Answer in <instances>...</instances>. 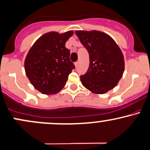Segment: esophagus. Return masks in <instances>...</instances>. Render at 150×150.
<instances>
[{
	"label": "esophagus",
	"instance_id": "esophagus-1",
	"mask_svg": "<svg viewBox=\"0 0 150 150\" xmlns=\"http://www.w3.org/2000/svg\"><path fill=\"white\" fill-rule=\"evenodd\" d=\"M78 65H79V62H75V67H76V68L78 67Z\"/></svg>",
	"mask_w": 150,
	"mask_h": 150
}]
</instances>
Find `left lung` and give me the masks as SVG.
Returning a JSON list of instances; mask_svg holds the SVG:
<instances>
[{
    "label": "left lung",
    "instance_id": "8db88e82",
    "mask_svg": "<svg viewBox=\"0 0 150 150\" xmlns=\"http://www.w3.org/2000/svg\"><path fill=\"white\" fill-rule=\"evenodd\" d=\"M83 45L88 50L89 67L80 80L84 87L95 94H104L114 88L124 72L122 52L110 36L98 30H77Z\"/></svg>",
    "mask_w": 150,
    "mask_h": 150
}]
</instances>
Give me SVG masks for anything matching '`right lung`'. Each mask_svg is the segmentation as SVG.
Instances as JSON below:
<instances>
[{
  "mask_svg": "<svg viewBox=\"0 0 150 150\" xmlns=\"http://www.w3.org/2000/svg\"><path fill=\"white\" fill-rule=\"evenodd\" d=\"M73 32L44 34L29 50L25 60L26 75L38 90L46 95L58 93L65 85L69 74L75 69L65 42Z\"/></svg>",
  "mask_w": 150,
  "mask_h": 150,
  "instance_id": "obj_1",
  "label": "right lung"
}]
</instances>
